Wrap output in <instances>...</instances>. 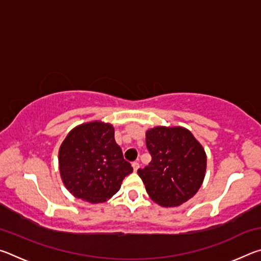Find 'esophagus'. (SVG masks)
<instances>
[{
    "label": "esophagus",
    "instance_id": "esophagus-1",
    "mask_svg": "<svg viewBox=\"0 0 261 261\" xmlns=\"http://www.w3.org/2000/svg\"><path fill=\"white\" fill-rule=\"evenodd\" d=\"M132 167H134V170L135 171H137V170H138L139 169V167H140V165H139V162H134V163H132Z\"/></svg>",
    "mask_w": 261,
    "mask_h": 261
}]
</instances>
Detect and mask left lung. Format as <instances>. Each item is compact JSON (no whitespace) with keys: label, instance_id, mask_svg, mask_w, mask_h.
Returning <instances> with one entry per match:
<instances>
[{"label":"left lung","instance_id":"obj_1","mask_svg":"<svg viewBox=\"0 0 261 261\" xmlns=\"http://www.w3.org/2000/svg\"><path fill=\"white\" fill-rule=\"evenodd\" d=\"M152 161L138 169L148 196L163 207L188 201L200 189L206 173V153L182 126H155L146 131Z\"/></svg>","mask_w":261,"mask_h":261}]
</instances>
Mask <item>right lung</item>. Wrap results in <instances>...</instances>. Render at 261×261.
Here are the masks:
<instances>
[{"label":"right lung","instance_id":"right-lung-1","mask_svg":"<svg viewBox=\"0 0 261 261\" xmlns=\"http://www.w3.org/2000/svg\"><path fill=\"white\" fill-rule=\"evenodd\" d=\"M114 134L112 124L93 121L73 127L65 137L59 151L60 174L76 198L92 204L103 202L134 170Z\"/></svg>","mask_w":261,"mask_h":261}]
</instances>
